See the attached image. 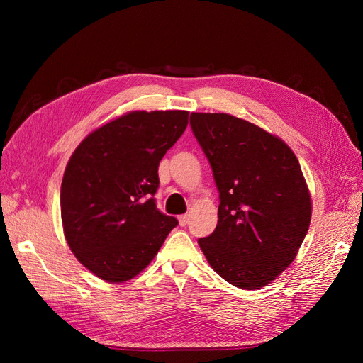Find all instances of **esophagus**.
Listing matches in <instances>:
<instances>
[{"label":"esophagus","instance_id":"obj_1","mask_svg":"<svg viewBox=\"0 0 363 363\" xmlns=\"http://www.w3.org/2000/svg\"><path fill=\"white\" fill-rule=\"evenodd\" d=\"M188 221H189V216L188 215H180L179 216V223H180L182 227H184L186 224H188Z\"/></svg>","mask_w":363,"mask_h":363}]
</instances>
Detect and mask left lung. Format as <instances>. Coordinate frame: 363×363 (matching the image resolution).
I'll use <instances>...</instances> for the list:
<instances>
[{"label": "left lung", "mask_w": 363, "mask_h": 363, "mask_svg": "<svg viewBox=\"0 0 363 363\" xmlns=\"http://www.w3.org/2000/svg\"><path fill=\"white\" fill-rule=\"evenodd\" d=\"M191 127L219 191L215 232L199 239L219 276L260 289L286 269L309 230L312 201L284 142L228 113H191Z\"/></svg>", "instance_id": "left-lung-1"}]
</instances>
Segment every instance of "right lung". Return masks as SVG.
I'll return each instance as SVG.
<instances>
[{
  "instance_id": "1",
  "label": "right lung",
  "mask_w": 363,
  "mask_h": 363,
  "mask_svg": "<svg viewBox=\"0 0 363 363\" xmlns=\"http://www.w3.org/2000/svg\"><path fill=\"white\" fill-rule=\"evenodd\" d=\"M188 115L128 112L94 130L72 152L60 188L63 233L96 277L133 279L179 224L157 211L155 194L159 163L184 133Z\"/></svg>"
}]
</instances>
